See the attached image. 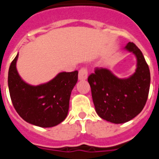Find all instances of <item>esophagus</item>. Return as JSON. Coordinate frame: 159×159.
Instances as JSON below:
<instances>
[{
    "instance_id": "obj_1",
    "label": "esophagus",
    "mask_w": 159,
    "mask_h": 159,
    "mask_svg": "<svg viewBox=\"0 0 159 159\" xmlns=\"http://www.w3.org/2000/svg\"><path fill=\"white\" fill-rule=\"evenodd\" d=\"M88 70L86 68H82L79 71L78 78L80 80H85L88 79Z\"/></svg>"
}]
</instances>
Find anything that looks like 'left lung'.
I'll use <instances>...</instances> for the list:
<instances>
[{"label": "left lung", "instance_id": "1", "mask_svg": "<svg viewBox=\"0 0 159 159\" xmlns=\"http://www.w3.org/2000/svg\"><path fill=\"white\" fill-rule=\"evenodd\" d=\"M124 50L136 58V69L127 78H119L107 68H96L88 77L95 111L112 123H124L137 116L148 97L151 74L140 49L129 42Z\"/></svg>", "mask_w": 159, "mask_h": 159}]
</instances>
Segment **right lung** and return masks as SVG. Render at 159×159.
Segmentation results:
<instances>
[{
  "label": "right lung",
  "mask_w": 159,
  "mask_h": 159,
  "mask_svg": "<svg viewBox=\"0 0 159 159\" xmlns=\"http://www.w3.org/2000/svg\"><path fill=\"white\" fill-rule=\"evenodd\" d=\"M15 57L8 70V85L15 110L30 124L52 127L66 119L71 91L78 80V71L60 72L52 80L39 85L25 82L18 73Z\"/></svg>",
  "instance_id": "add662e5"
}]
</instances>
